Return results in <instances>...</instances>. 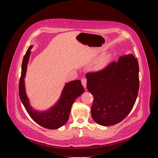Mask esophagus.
I'll use <instances>...</instances> for the list:
<instances>
[{"instance_id":"34e87169","label":"esophagus","mask_w":158,"mask_h":158,"mask_svg":"<svg viewBox=\"0 0 158 158\" xmlns=\"http://www.w3.org/2000/svg\"><path fill=\"white\" fill-rule=\"evenodd\" d=\"M81 82H82V84L83 87H84V88H85V87H86V84H87V79H85V78L82 79Z\"/></svg>"}]
</instances>
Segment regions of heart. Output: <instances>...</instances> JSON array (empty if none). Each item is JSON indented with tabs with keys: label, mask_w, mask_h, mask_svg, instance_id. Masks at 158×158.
I'll list each match as a JSON object with an SVG mask.
<instances>
[{
	"label": "heart",
	"mask_w": 158,
	"mask_h": 158,
	"mask_svg": "<svg viewBox=\"0 0 158 158\" xmlns=\"http://www.w3.org/2000/svg\"><path fill=\"white\" fill-rule=\"evenodd\" d=\"M107 61V56H104L101 57L96 62V63L94 64V68L96 70H99V69H102L103 67H104V66L106 65Z\"/></svg>",
	"instance_id": "heart-1"
}]
</instances>
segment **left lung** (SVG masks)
<instances>
[{"label": "left lung", "mask_w": 158, "mask_h": 158, "mask_svg": "<svg viewBox=\"0 0 158 158\" xmlns=\"http://www.w3.org/2000/svg\"><path fill=\"white\" fill-rule=\"evenodd\" d=\"M88 91L94 96L91 115L104 126L123 121L132 109L138 97L139 65L132 54L119 58L104 69L85 75Z\"/></svg>", "instance_id": "obj_1"}]
</instances>
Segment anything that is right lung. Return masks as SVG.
<instances>
[{
  "mask_svg": "<svg viewBox=\"0 0 158 158\" xmlns=\"http://www.w3.org/2000/svg\"><path fill=\"white\" fill-rule=\"evenodd\" d=\"M32 47L33 46H29L22 60L19 86V97L28 114L35 123L47 129H58L68 121L74 102L77 97L81 96L84 93V89L80 80L69 82L64 85L60 98L52 107L43 111L34 109L30 106L29 100L26 93L24 83V78L31 52V49Z\"/></svg>",
  "mask_w": 158,
  "mask_h": 158,
  "instance_id": "1",
  "label": "right lung"
}]
</instances>
